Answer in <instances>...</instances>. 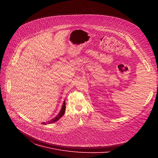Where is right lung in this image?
<instances>
[{
    "instance_id": "obj_1",
    "label": "right lung",
    "mask_w": 158,
    "mask_h": 158,
    "mask_svg": "<svg viewBox=\"0 0 158 158\" xmlns=\"http://www.w3.org/2000/svg\"><path fill=\"white\" fill-rule=\"evenodd\" d=\"M65 109H66V103H65V101H64L63 106H62V108H61V111H60V112L59 113V114L54 118H53V119H52V120H49L48 122H43L41 123L45 125V124L52 123H54V122H56L57 120H58L64 115V114L65 113Z\"/></svg>"
}]
</instances>
